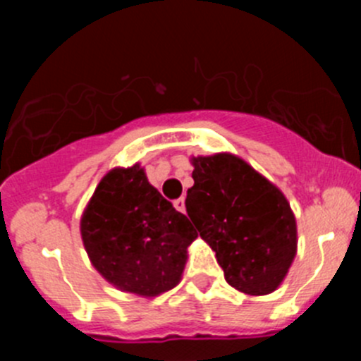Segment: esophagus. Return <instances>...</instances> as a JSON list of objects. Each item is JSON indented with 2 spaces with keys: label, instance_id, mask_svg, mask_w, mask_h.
I'll use <instances>...</instances> for the list:
<instances>
[{
  "label": "esophagus",
  "instance_id": "obj_1",
  "mask_svg": "<svg viewBox=\"0 0 361 361\" xmlns=\"http://www.w3.org/2000/svg\"><path fill=\"white\" fill-rule=\"evenodd\" d=\"M174 207H176L180 213H185V199L183 197L176 199V201H174Z\"/></svg>",
  "mask_w": 361,
  "mask_h": 361
}]
</instances>
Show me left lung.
<instances>
[{"instance_id": "obj_1", "label": "left lung", "mask_w": 361, "mask_h": 361, "mask_svg": "<svg viewBox=\"0 0 361 361\" xmlns=\"http://www.w3.org/2000/svg\"><path fill=\"white\" fill-rule=\"evenodd\" d=\"M187 213L216 253L225 281L248 295L274 292L297 253V224L278 187L231 154L194 157Z\"/></svg>"}]
</instances>
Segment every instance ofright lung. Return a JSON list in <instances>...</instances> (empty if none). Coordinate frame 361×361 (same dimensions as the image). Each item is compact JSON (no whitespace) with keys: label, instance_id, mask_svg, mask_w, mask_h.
<instances>
[{"label":"right lung","instance_id":"obj_1","mask_svg":"<svg viewBox=\"0 0 361 361\" xmlns=\"http://www.w3.org/2000/svg\"><path fill=\"white\" fill-rule=\"evenodd\" d=\"M90 262L123 292L155 297L180 283L197 232L152 187L140 164L101 180L80 224Z\"/></svg>","mask_w":361,"mask_h":361}]
</instances>
